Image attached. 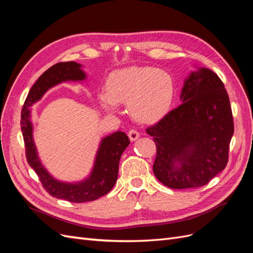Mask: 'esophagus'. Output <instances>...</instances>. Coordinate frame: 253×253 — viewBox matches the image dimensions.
I'll return each instance as SVG.
<instances>
[{"instance_id":"1","label":"esophagus","mask_w":253,"mask_h":253,"mask_svg":"<svg viewBox=\"0 0 253 253\" xmlns=\"http://www.w3.org/2000/svg\"><path fill=\"white\" fill-rule=\"evenodd\" d=\"M128 138H129V140L131 141H135V140H137L139 138V133L136 131V129H129L128 131Z\"/></svg>"}]
</instances>
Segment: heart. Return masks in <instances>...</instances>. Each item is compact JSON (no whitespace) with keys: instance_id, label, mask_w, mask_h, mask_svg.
I'll return each mask as SVG.
<instances>
[{"instance_id":"b5f03b06","label":"heart","mask_w":253,"mask_h":253,"mask_svg":"<svg viewBox=\"0 0 253 253\" xmlns=\"http://www.w3.org/2000/svg\"><path fill=\"white\" fill-rule=\"evenodd\" d=\"M174 94L175 84L169 73L152 66H129L114 71L97 98L106 113H117L120 103H126L134 119L154 122L169 112Z\"/></svg>"}]
</instances>
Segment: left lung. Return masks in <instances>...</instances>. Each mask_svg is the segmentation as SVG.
Masks as SVG:
<instances>
[{"label":"left lung","instance_id":"obj_1","mask_svg":"<svg viewBox=\"0 0 253 253\" xmlns=\"http://www.w3.org/2000/svg\"><path fill=\"white\" fill-rule=\"evenodd\" d=\"M180 100L147 128L157 148L153 172L171 189L203 187L227 166L234 132L230 100L218 76L197 66L183 82Z\"/></svg>","mask_w":253,"mask_h":253}]
</instances>
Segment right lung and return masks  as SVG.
<instances>
[{
	"instance_id": "add662e5",
	"label": "right lung",
	"mask_w": 253,
	"mask_h": 253,
	"mask_svg": "<svg viewBox=\"0 0 253 253\" xmlns=\"http://www.w3.org/2000/svg\"><path fill=\"white\" fill-rule=\"evenodd\" d=\"M86 74L82 65L70 61L60 62L49 67L30 88L21 113V129L26 148L27 163L39 176L42 186L56 198L72 203H85L98 200L108 194L118 177L119 160L122 153L129 144L128 137L124 132H115L105 136L99 143L94 166L85 179L76 182L61 181L46 170L38 155L34 141V126L32 122V106L41 100L48 89L66 81H83Z\"/></svg>"
}]
</instances>
